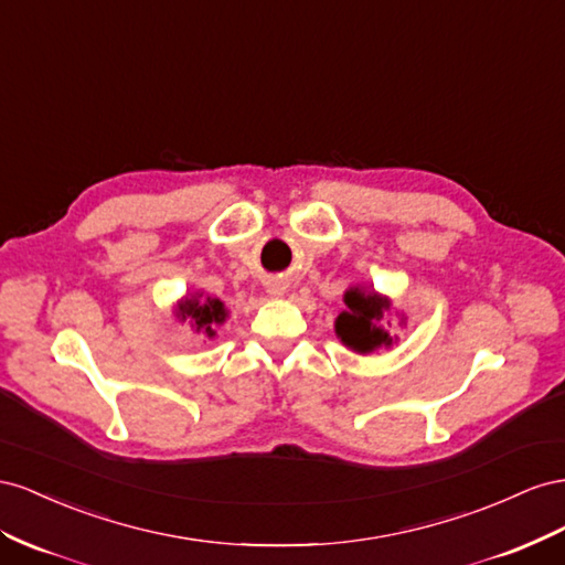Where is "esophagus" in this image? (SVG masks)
<instances>
[{"instance_id":"34e87169","label":"esophagus","mask_w":565,"mask_h":565,"mask_svg":"<svg viewBox=\"0 0 565 565\" xmlns=\"http://www.w3.org/2000/svg\"><path fill=\"white\" fill-rule=\"evenodd\" d=\"M286 294V286L281 281H271L267 284V296L269 298H281Z\"/></svg>"}]
</instances>
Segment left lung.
I'll use <instances>...</instances> for the list:
<instances>
[{"instance_id": "8db88e82", "label": "left lung", "mask_w": 565, "mask_h": 565, "mask_svg": "<svg viewBox=\"0 0 565 565\" xmlns=\"http://www.w3.org/2000/svg\"><path fill=\"white\" fill-rule=\"evenodd\" d=\"M343 302L345 310L335 317L333 331L338 341L348 350L358 354H369L381 348L388 350L397 343V335H391V331L383 324L391 327V312L399 317V327L407 324V317L405 312L393 308L391 296L379 294L376 288L369 284H352L343 294Z\"/></svg>"}]
</instances>
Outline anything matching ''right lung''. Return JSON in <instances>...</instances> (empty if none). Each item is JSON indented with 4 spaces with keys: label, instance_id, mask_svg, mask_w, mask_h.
<instances>
[{
    "label": "right lung",
    "instance_id": "1",
    "mask_svg": "<svg viewBox=\"0 0 565 565\" xmlns=\"http://www.w3.org/2000/svg\"><path fill=\"white\" fill-rule=\"evenodd\" d=\"M172 317L196 331L203 333L205 341L217 338V329L230 319V310L220 298L203 296V291H189L184 298L172 305Z\"/></svg>",
    "mask_w": 565,
    "mask_h": 565
}]
</instances>
